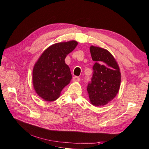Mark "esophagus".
Returning a JSON list of instances; mask_svg holds the SVG:
<instances>
[{"instance_id":"esophagus-1","label":"esophagus","mask_w":149,"mask_h":149,"mask_svg":"<svg viewBox=\"0 0 149 149\" xmlns=\"http://www.w3.org/2000/svg\"><path fill=\"white\" fill-rule=\"evenodd\" d=\"M73 81H74V82H79V81H80V78L77 77V76H74L73 77Z\"/></svg>"}]
</instances>
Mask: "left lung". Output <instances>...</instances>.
I'll use <instances>...</instances> for the list:
<instances>
[{
	"instance_id": "left-lung-1",
	"label": "left lung",
	"mask_w": 149,
	"mask_h": 149,
	"mask_svg": "<svg viewBox=\"0 0 149 149\" xmlns=\"http://www.w3.org/2000/svg\"><path fill=\"white\" fill-rule=\"evenodd\" d=\"M92 60L93 75L87 86L90 101L95 107L108 104L114 98L120 88L121 72L117 61L106 49L90 47Z\"/></svg>"
}]
</instances>
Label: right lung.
<instances>
[{"label": "right lung", "mask_w": 149, "mask_h": 149, "mask_svg": "<svg viewBox=\"0 0 149 149\" xmlns=\"http://www.w3.org/2000/svg\"><path fill=\"white\" fill-rule=\"evenodd\" d=\"M77 45L75 40L54 44L42 52L35 64L32 82L35 91L42 100H56L70 82V70L65 59Z\"/></svg>", "instance_id": "add662e5"}]
</instances>
